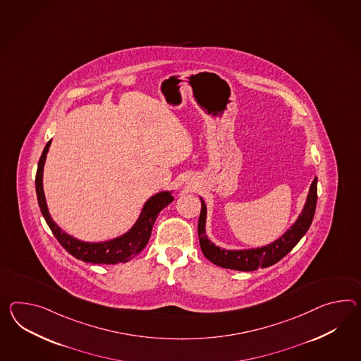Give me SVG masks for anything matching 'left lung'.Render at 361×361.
Masks as SVG:
<instances>
[{
    "mask_svg": "<svg viewBox=\"0 0 361 361\" xmlns=\"http://www.w3.org/2000/svg\"><path fill=\"white\" fill-rule=\"evenodd\" d=\"M201 214L198 219V238L204 257L212 264L220 267L238 270V271H253L259 267H269L279 262L284 255H288L301 238L307 233L312 220L316 212L317 204V177L310 185L308 198L305 207L301 212L298 221L284 233L279 240L274 241L270 245L249 249V250H224L210 243L204 233V219H206V206L201 200Z\"/></svg>",
    "mask_w": 361,
    "mask_h": 361,
    "instance_id": "left-lung-1",
    "label": "left lung"
}]
</instances>
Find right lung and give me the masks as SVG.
Instances as JSON below:
<instances>
[{"instance_id":"obj_1","label":"right lung","mask_w":361,"mask_h":361,"mask_svg":"<svg viewBox=\"0 0 361 361\" xmlns=\"http://www.w3.org/2000/svg\"><path fill=\"white\" fill-rule=\"evenodd\" d=\"M49 146H51V141L47 143L37 164L35 178L36 195H37L39 207L42 210L45 221L52 231L53 236L57 238V241L61 244L62 247L77 259L85 261L88 264H116L120 262L123 264L134 258L138 253H141L145 246L149 243L151 231L155 220L158 218L159 212L172 202L173 200L172 195L168 192H164L149 198L145 204L141 216L135 223V226L133 227L130 232H128L121 238L108 241V243H100V244L80 241L77 238L66 235L60 227H57V224L53 221L47 209L44 190H43V168H44L45 158H47Z\"/></svg>"}]
</instances>
